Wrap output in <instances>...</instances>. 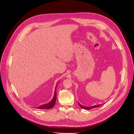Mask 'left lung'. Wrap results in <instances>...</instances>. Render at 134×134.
Returning <instances> with one entry per match:
<instances>
[{
	"label": "left lung",
	"instance_id": "1",
	"mask_svg": "<svg viewBox=\"0 0 134 134\" xmlns=\"http://www.w3.org/2000/svg\"><path fill=\"white\" fill-rule=\"evenodd\" d=\"M79 105L80 107L81 108H83L84 109H87V110H90V109H91L94 108H97V107H99V106H100V104H99V105H96V106H92V107H86L83 106L82 105L80 104L79 103Z\"/></svg>",
	"mask_w": 134,
	"mask_h": 134
}]
</instances>
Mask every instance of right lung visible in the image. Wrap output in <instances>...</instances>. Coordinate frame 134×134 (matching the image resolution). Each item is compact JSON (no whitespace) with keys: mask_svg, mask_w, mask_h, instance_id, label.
Wrapping results in <instances>:
<instances>
[{"mask_svg":"<svg viewBox=\"0 0 134 134\" xmlns=\"http://www.w3.org/2000/svg\"><path fill=\"white\" fill-rule=\"evenodd\" d=\"M58 83L57 84V85H56V86L55 87L54 96L53 98L52 99V100L50 101V102L46 103V104L41 105V106H40L39 107H36V108L41 109H51V108H52V107H54V106L55 103H56V87H57Z\"/></svg>","mask_w":134,"mask_h":134,"instance_id":"add662e5","label":"right lung"}]
</instances>
